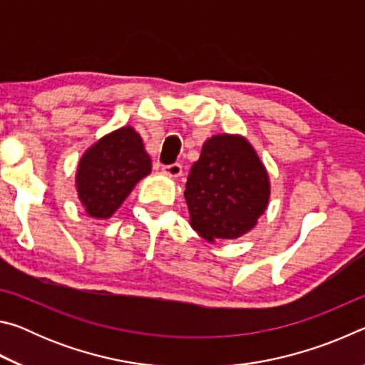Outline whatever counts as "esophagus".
<instances>
[{
  "mask_svg": "<svg viewBox=\"0 0 365 365\" xmlns=\"http://www.w3.org/2000/svg\"><path fill=\"white\" fill-rule=\"evenodd\" d=\"M163 170H164V174H168L172 178H177V177L182 175V165L178 164V163H174V164H170V165H165Z\"/></svg>",
  "mask_w": 365,
  "mask_h": 365,
  "instance_id": "obj_1",
  "label": "esophagus"
}]
</instances>
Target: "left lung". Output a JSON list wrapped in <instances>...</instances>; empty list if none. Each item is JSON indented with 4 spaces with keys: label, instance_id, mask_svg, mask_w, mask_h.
Instances as JSON below:
<instances>
[{
    "label": "left lung",
    "instance_id": "1",
    "mask_svg": "<svg viewBox=\"0 0 365 365\" xmlns=\"http://www.w3.org/2000/svg\"><path fill=\"white\" fill-rule=\"evenodd\" d=\"M269 197V174L248 140L222 133L205 141L185 188L193 230L211 243L240 238L255 228Z\"/></svg>",
    "mask_w": 365,
    "mask_h": 365
}]
</instances>
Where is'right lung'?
I'll use <instances>...</instances> for the list:
<instances>
[{"mask_svg":"<svg viewBox=\"0 0 365 365\" xmlns=\"http://www.w3.org/2000/svg\"><path fill=\"white\" fill-rule=\"evenodd\" d=\"M151 172V158L135 128L127 125L104 135L78 160L76 185L86 214L109 219L141 178Z\"/></svg>","mask_w":365,"mask_h":365,"instance_id":"add662e5","label":"right lung"}]
</instances>
